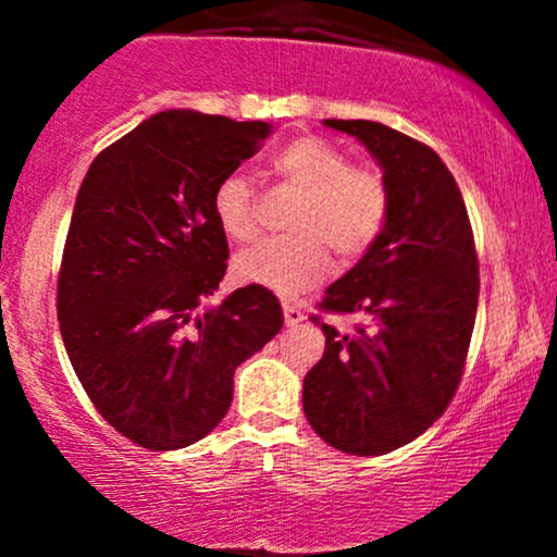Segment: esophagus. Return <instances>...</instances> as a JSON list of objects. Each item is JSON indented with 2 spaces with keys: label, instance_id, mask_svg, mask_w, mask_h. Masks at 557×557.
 I'll list each match as a JSON object with an SVG mask.
<instances>
[{
  "label": "esophagus",
  "instance_id": "esophagus-1",
  "mask_svg": "<svg viewBox=\"0 0 557 557\" xmlns=\"http://www.w3.org/2000/svg\"><path fill=\"white\" fill-rule=\"evenodd\" d=\"M283 314H285V324L287 327H298L300 322H304V309L296 304H283Z\"/></svg>",
  "mask_w": 557,
  "mask_h": 557
}]
</instances>
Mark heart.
<instances>
[{
    "label": "heart",
    "mask_w": 557,
    "mask_h": 557,
    "mask_svg": "<svg viewBox=\"0 0 557 557\" xmlns=\"http://www.w3.org/2000/svg\"><path fill=\"white\" fill-rule=\"evenodd\" d=\"M280 177L304 190L287 216L293 233L267 238L235 257V274L280 296L322 283L330 272V248L341 261L363 257L380 238L389 212L385 177L374 168L350 164V157L330 140L306 136L280 149L272 159ZM216 225L230 240L257 235V190L240 172L216 183L212 196Z\"/></svg>",
    "instance_id": "heart-1"
}]
</instances>
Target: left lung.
Listing matches in <instances>:
<instances>
[{
	"mask_svg": "<svg viewBox=\"0 0 557 557\" xmlns=\"http://www.w3.org/2000/svg\"><path fill=\"white\" fill-rule=\"evenodd\" d=\"M382 168L389 212L380 238L324 293V311L363 314L341 335L319 317L324 356L304 376V413L324 443L385 456L445 413L463 376L479 261L456 177L426 144L372 120H324Z\"/></svg>",
	"mask_w": 557,
	"mask_h": 557,
	"instance_id": "1",
	"label": "left lung"
}]
</instances>
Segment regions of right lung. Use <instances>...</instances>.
Returning a JSON list of instances; mask_svg holds the SVG:
<instances>
[{
	"label": "right lung",
	"mask_w": 557,
	"mask_h": 557,
	"mask_svg": "<svg viewBox=\"0 0 557 557\" xmlns=\"http://www.w3.org/2000/svg\"><path fill=\"white\" fill-rule=\"evenodd\" d=\"M267 123L168 110L114 140L83 177L57 317L83 389L123 437L149 450L194 445L225 419L233 374L283 330L280 300L227 270L216 183L259 151Z\"/></svg>",
	"instance_id": "1"
}]
</instances>
